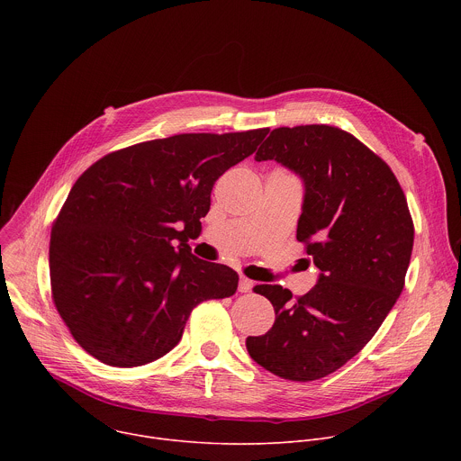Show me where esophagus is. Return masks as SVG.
I'll list each match as a JSON object with an SVG mask.
<instances>
[{"mask_svg": "<svg viewBox=\"0 0 461 461\" xmlns=\"http://www.w3.org/2000/svg\"><path fill=\"white\" fill-rule=\"evenodd\" d=\"M251 288H253V281H249L248 277L240 276V281H239V292L246 294V292H251Z\"/></svg>", "mask_w": 461, "mask_h": 461, "instance_id": "1", "label": "esophagus"}]
</instances>
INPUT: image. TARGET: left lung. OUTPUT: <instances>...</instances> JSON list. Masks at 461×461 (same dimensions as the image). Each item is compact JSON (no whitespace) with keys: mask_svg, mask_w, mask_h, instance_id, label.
<instances>
[{"mask_svg":"<svg viewBox=\"0 0 461 461\" xmlns=\"http://www.w3.org/2000/svg\"><path fill=\"white\" fill-rule=\"evenodd\" d=\"M255 160H276L303 180L297 240L319 277L303 297L257 285L276 322L248 338L246 348L283 379L313 381L352 359L396 304L412 255V217L392 169L338 127L274 129Z\"/></svg>","mask_w":461,"mask_h":461,"instance_id":"left-lung-1","label":"left lung"}]
</instances>
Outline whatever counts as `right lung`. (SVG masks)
I'll list each match as a JSON object with an SVG mask.
<instances>
[{
  "instance_id": "obj_1",
  "label": "right lung",
  "mask_w": 461,
  "mask_h": 461,
  "mask_svg": "<svg viewBox=\"0 0 461 461\" xmlns=\"http://www.w3.org/2000/svg\"><path fill=\"white\" fill-rule=\"evenodd\" d=\"M267 135L142 142L77 180L52 226L49 267L56 310L87 354L122 368L151 363L178 345L196 304L237 292L235 270L185 242L210 212L215 180Z\"/></svg>"
}]
</instances>
